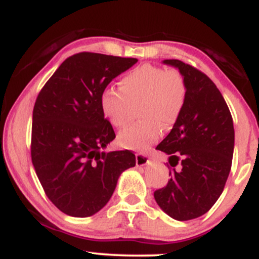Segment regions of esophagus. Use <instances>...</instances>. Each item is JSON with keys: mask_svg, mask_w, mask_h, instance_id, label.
<instances>
[{"mask_svg": "<svg viewBox=\"0 0 259 259\" xmlns=\"http://www.w3.org/2000/svg\"><path fill=\"white\" fill-rule=\"evenodd\" d=\"M150 157L144 153H136V165L138 167H145V165L150 164Z\"/></svg>", "mask_w": 259, "mask_h": 259, "instance_id": "34e87169", "label": "esophagus"}]
</instances>
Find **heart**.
<instances>
[{"instance_id": "b5f03b06", "label": "heart", "mask_w": 259, "mask_h": 259, "mask_svg": "<svg viewBox=\"0 0 259 259\" xmlns=\"http://www.w3.org/2000/svg\"><path fill=\"white\" fill-rule=\"evenodd\" d=\"M119 88L107 86L100 95V109L114 127L125 125L130 105L141 101L139 123L127 126L118 135L121 147L146 151L159 139L162 124L171 125L183 111L186 82L180 72L152 64H142L120 79Z\"/></svg>"}]
</instances>
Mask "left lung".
<instances>
[{"label":"left lung","instance_id":"left-lung-1","mask_svg":"<svg viewBox=\"0 0 259 259\" xmlns=\"http://www.w3.org/2000/svg\"><path fill=\"white\" fill-rule=\"evenodd\" d=\"M163 63L179 69L186 100L173 129L157 146L169 154L170 180L154 191V200L177 221H190L212 208L224 190L231 169L235 132L227 102L206 74L179 59Z\"/></svg>","mask_w":259,"mask_h":259}]
</instances>
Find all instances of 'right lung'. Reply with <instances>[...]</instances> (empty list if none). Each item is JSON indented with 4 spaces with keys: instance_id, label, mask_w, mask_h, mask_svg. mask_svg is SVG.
<instances>
[{
    "instance_id": "right-lung-1",
    "label": "right lung",
    "mask_w": 259,
    "mask_h": 259,
    "mask_svg": "<svg viewBox=\"0 0 259 259\" xmlns=\"http://www.w3.org/2000/svg\"><path fill=\"white\" fill-rule=\"evenodd\" d=\"M136 58L80 52L59 65L32 111L31 160L50 201L76 218L106 206L120 174L135 167L132 151L105 152L114 130L100 109V95Z\"/></svg>"
}]
</instances>
